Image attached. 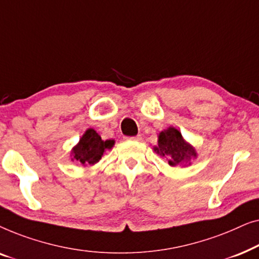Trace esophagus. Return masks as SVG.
Here are the masks:
<instances>
[{
    "mask_svg": "<svg viewBox=\"0 0 259 259\" xmlns=\"http://www.w3.org/2000/svg\"><path fill=\"white\" fill-rule=\"evenodd\" d=\"M126 139H130V140H136V141H140L143 138H141L140 134H138L136 137H132V138H126Z\"/></svg>",
    "mask_w": 259,
    "mask_h": 259,
    "instance_id": "34e87169",
    "label": "esophagus"
}]
</instances>
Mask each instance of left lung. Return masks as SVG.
Returning a JSON list of instances; mask_svg holds the SVG:
<instances>
[{
  "label": "left lung",
  "mask_w": 259,
  "mask_h": 259,
  "mask_svg": "<svg viewBox=\"0 0 259 259\" xmlns=\"http://www.w3.org/2000/svg\"><path fill=\"white\" fill-rule=\"evenodd\" d=\"M155 151L162 157H166L171 166H182L191 164V160L197 157L194 148L183 139L178 130L169 127L159 134L158 147Z\"/></svg>",
  "instance_id": "obj_1"
}]
</instances>
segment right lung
Listing matches in <instances>:
<instances>
[{"mask_svg": "<svg viewBox=\"0 0 259 259\" xmlns=\"http://www.w3.org/2000/svg\"><path fill=\"white\" fill-rule=\"evenodd\" d=\"M113 145L114 140L104 141L93 128H90L73 148V159L82 165H93L100 160L105 150L111 148Z\"/></svg>", "mask_w": 259, "mask_h": 259, "instance_id": "right-lung-1", "label": "right lung"}]
</instances>
